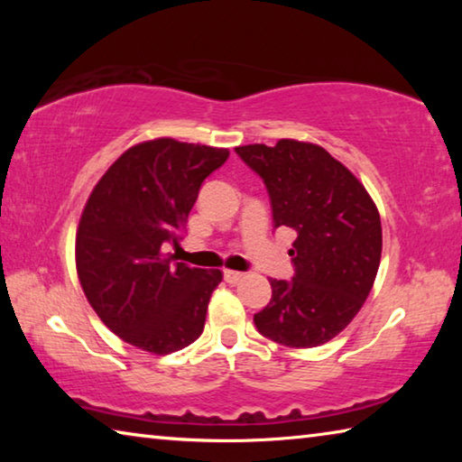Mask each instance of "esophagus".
I'll return each instance as SVG.
<instances>
[{
	"label": "esophagus",
	"mask_w": 462,
	"mask_h": 462,
	"mask_svg": "<svg viewBox=\"0 0 462 462\" xmlns=\"http://www.w3.org/2000/svg\"><path fill=\"white\" fill-rule=\"evenodd\" d=\"M224 279L228 281V283H238V281L245 279V273H238V271H224Z\"/></svg>",
	"instance_id": "1"
}]
</instances>
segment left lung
Returning a JSON list of instances; mask_svg holds the SVG:
<instances>
[{
    "label": "left lung",
    "instance_id": "obj_1",
    "mask_svg": "<svg viewBox=\"0 0 462 462\" xmlns=\"http://www.w3.org/2000/svg\"><path fill=\"white\" fill-rule=\"evenodd\" d=\"M267 185L275 228L297 238L291 281L271 279L273 297L254 314L267 338L291 348L319 346L353 322L377 277L379 209L365 185L319 144L281 138L236 146Z\"/></svg>",
    "mask_w": 462,
    "mask_h": 462
}]
</instances>
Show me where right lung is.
Returning a JSON list of instances; mask_svg holds the SVG:
<instances>
[{
  "label": "right lung",
  "instance_id": "obj_1",
  "mask_svg": "<svg viewBox=\"0 0 462 462\" xmlns=\"http://www.w3.org/2000/svg\"><path fill=\"white\" fill-rule=\"evenodd\" d=\"M228 154L167 136L144 140L116 159L85 201L77 275L101 322L132 346L169 355L203 332L222 271L175 263L162 245H179L203 179Z\"/></svg>",
  "mask_w": 462,
  "mask_h": 462
}]
</instances>
